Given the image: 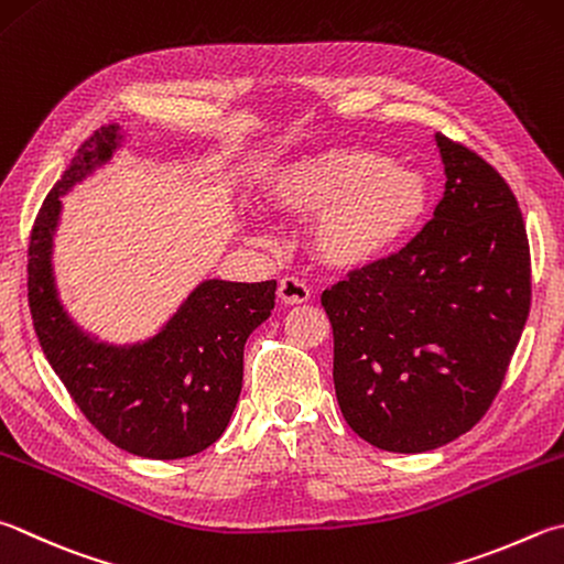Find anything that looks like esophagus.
<instances>
[{"label":"esophagus","mask_w":564,"mask_h":564,"mask_svg":"<svg viewBox=\"0 0 564 564\" xmlns=\"http://www.w3.org/2000/svg\"><path fill=\"white\" fill-rule=\"evenodd\" d=\"M279 299L285 305H299L311 299V289L305 285V281L295 279V275H283L279 281Z\"/></svg>","instance_id":"esophagus-1"}]
</instances>
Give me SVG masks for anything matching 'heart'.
Instances as JSON below:
<instances>
[{"mask_svg": "<svg viewBox=\"0 0 564 564\" xmlns=\"http://www.w3.org/2000/svg\"><path fill=\"white\" fill-rule=\"evenodd\" d=\"M271 202L283 212L317 214L313 249L333 269H367L392 253L422 221V175L365 148L301 158L273 177Z\"/></svg>", "mask_w": 564, "mask_h": 564, "instance_id": "obj_1", "label": "heart"}]
</instances>
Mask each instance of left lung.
Instances as JSON below:
<instances>
[{
	"instance_id": "8db88e82",
	"label": "left lung",
	"mask_w": 564,
	"mask_h": 564,
	"mask_svg": "<svg viewBox=\"0 0 564 564\" xmlns=\"http://www.w3.org/2000/svg\"><path fill=\"white\" fill-rule=\"evenodd\" d=\"M446 192L426 227L323 293L337 404L382 452L454 442L494 404L530 313V243L508 182L436 132Z\"/></svg>"
}]
</instances>
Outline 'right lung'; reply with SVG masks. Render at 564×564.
<instances>
[{
	"label": "right lung",
	"mask_w": 564,
	"mask_h": 564,
	"mask_svg": "<svg viewBox=\"0 0 564 564\" xmlns=\"http://www.w3.org/2000/svg\"><path fill=\"white\" fill-rule=\"evenodd\" d=\"M116 140V126L96 130L41 204L26 249L29 311L48 365L110 444L158 460L194 456L229 424L241 394L243 345L271 315L275 281L202 283L165 330L130 350L80 335L56 301L51 239L58 197L108 160Z\"/></svg>",
	"instance_id": "1"
}]
</instances>
